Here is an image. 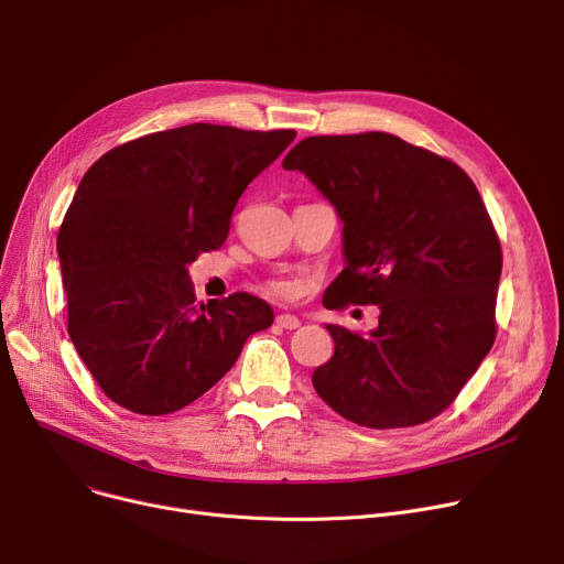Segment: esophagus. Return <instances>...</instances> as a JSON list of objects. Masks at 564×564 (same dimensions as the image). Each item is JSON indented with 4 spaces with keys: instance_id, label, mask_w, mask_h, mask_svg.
<instances>
[{
    "instance_id": "obj_1",
    "label": "esophagus",
    "mask_w": 564,
    "mask_h": 564,
    "mask_svg": "<svg viewBox=\"0 0 564 564\" xmlns=\"http://www.w3.org/2000/svg\"><path fill=\"white\" fill-rule=\"evenodd\" d=\"M276 324H279L281 328L294 330V328H299V326H302V319H299V317H294V315H290V313H281V315H276Z\"/></svg>"
}]
</instances>
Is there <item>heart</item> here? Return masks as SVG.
Segmentation results:
<instances>
[{
  "instance_id": "obj_1",
  "label": "heart",
  "mask_w": 564,
  "mask_h": 564,
  "mask_svg": "<svg viewBox=\"0 0 564 564\" xmlns=\"http://www.w3.org/2000/svg\"><path fill=\"white\" fill-rule=\"evenodd\" d=\"M274 290H279V292H285V290H288V285H285V283H276V285H274Z\"/></svg>"
}]
</instances>
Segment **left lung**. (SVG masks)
<instances>
[{"instance_id": "obj_1", "label": "left lung", "mask_w": 564, "mask_h": 564, "mask_svg": "<svg viewBox=\"0 0 564 564\" xmlns=\"http://www.w3.org/2000/svg\"><path fill=\"white\" fill-rule=\"evenodd\" d=\"M343 221L345 270L326 308L379 306V326L335 343L315 369L317 394L369 429L424 424L452 403L490 354L501 245L471 178L452 161L371 131L313 135L290 149Z\"/></svg>"}]
</instances>
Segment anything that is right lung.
Segmentation results:
<instances>
[{
  "label": "right lung",
  "mask_w": 564,
  "mask_h": 564,
  "mask_svg": "<svg viewBox=\"0 0 564 564\" xmlns=\"http://www.w3.org/2000/svg\"><path fill=\"white\" fill-rule=\"evenodd\" d=\"M294 135L199 122L120 144L86 172L56 251L69 340L108 399L138 415L181 410L272 326L247 292L195 304L187 268L227 240L240 195Z\"/></svg>",
  "instance_id": "obj_1"
}]
</instances>
